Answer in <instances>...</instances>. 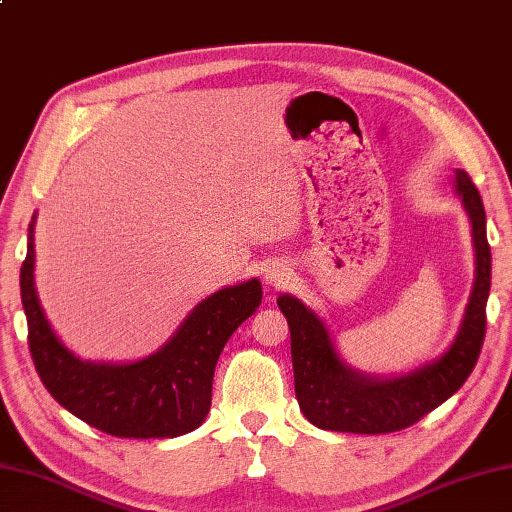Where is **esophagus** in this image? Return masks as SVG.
I'll return each mask as SVG.
<instances>
[{
  "instance_id": "esophagus-1",
  "label": "esophagus",
  "mask_w": 512,
  "mask_h": 512,
  "mask_svg": "<svg viewBox=\"0 0 512 512\" xmlns=\"http://www.w3.org/2000/svg\"><path fill=\"white\" fill-rule=\"evenodd\" d=\"M289 278H291V269L286 267V265H282V263L271 265V267L267 269V276H265L267 284H269V286H276V289H280L282 284L289 282Z\"/></svg>"
}]
</instances>
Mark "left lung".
<instances>
[{
    "instance_id": "obj_1",
    "label": "left lung",
    "mask_w": 512,
    "mask_h": 512,
    "mask_svg": "<svg viewBox=\"0 0 512 512\" xmlns=\"http://www.w3.org/2000/svg\"><path fill=\"white\" fill-rule=\"evenodd\" d=\"M454 191L471 223L476 276L452 345L402 376H369L345 363L326 323L302 299L278 297L291 330L295 397L304 417L321 430L384 434L413 426L460 389L478 363L491 291V247L482 197L467 171H454Z\"/></svg>"
}]
</instances>
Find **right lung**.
Wrapping results in <instances>:
<instances>
[{"mask_svg":"<svg viewBox=\"0 0 512 512\" xmlns=\"http://www.w3.org/2000/svg\"><path fill=\"white\" fill-rule=\"evenodd\" d=\"M34 223L21 267V302L34 367L54 400L89 426L123 439H173L193 432L210 410L223 345L263 302L258 278L202 299L154 354L132 363L82 360L47 321L34 284Z\"/></svg>","mask_w":512,"mask_h":512,"instance_id":"add662e5","label":"right lung"}]
</instances>
